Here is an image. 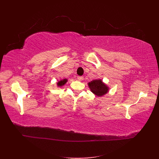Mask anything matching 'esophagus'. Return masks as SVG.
Here are the masks:
<instances>
[{
    "label": "esophagus",
    "mask_w": 159,
    "mask_h": 159,
    "mask_svg": "<svg viewBox=\"0 0 159 159\" xmlns=\"http://www.w3.org/2000/svg\"><path fill=\"white\" fill-rule=\"evenodd\" d=\"M77 79H78V80H82L83 79H84V77H83L82 76H78V77H77Z\"/></svg>",
    "instance_id": "esophagus-1"
}]
</instances>
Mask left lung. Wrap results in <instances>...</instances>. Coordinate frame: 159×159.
<instances>
[{
  "label": "left lung",
  "mask_w": 159,
  "mask_h": 159,
  "mask_svg": "<svg viewBox=\"0 0 159 159\" xmlns=\"http://www.w3.org/2000/svg\"><path fill=\"white\" fill-rule=\"evenodd\" d=\"M88 86L91 92L98 97H101L108 92L109 88L104 84L101 80H93L88 83Z\"/></svg>",
  "instance_id": "left-lung-1"
}]
</instances>
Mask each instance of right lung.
I'll return each instance as SVG.
<instances>
[{"label":"right lung","mask_w":159,"mask_h":159,"mask_svg":"<svg viewBox=\"0 0 159 159\" xmlns=\"http://www.w3.org/2000/svg\"><path fill=\"white\" fill-rule=\"evenodd\" d=\"M68 81V80L67 79H63V80H60V81H58V83H57V85H58V86H62L63 85H64L66 83V82Z\"/></svg>","instance_id":"1"}]
</instances>
